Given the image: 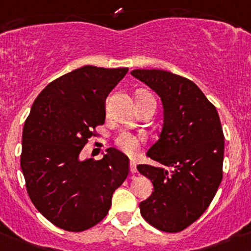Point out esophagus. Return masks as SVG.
Segmentation results:
<instances>
[{
    "mask_svg": "<svg viewBox=\"0 0 251 251\" xmlns=\"http://www.w3.org/2000/svg\"><path fill=\"white\" fill-rule=\"evenodd\" d=\"M129 169H130V173L135 174V173H137V164H135L134 161H130Z\"/></svg>",
    "mask_w": 251,
    "mask_h": 251,
    "instance_id": "esophagus-1",
    "label": "esophagus"
}]
</instances>
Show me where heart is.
Wrapping results in <instances>:
<instances>
[{"label":"heart","instance_id":"1","mask_svg":"<svg viewBox=\"0 0 251 251\" xmlns=\"http://www.w3.org/2000/svg\"><path fill=\"white\" fill-rule=\"evenodd\" d=\"M142 94L151 96V95L147 94V92H142ZM143 143H144V138L138 137V135L132 134L129 132H122L114 138V144H116V147L121 151H123L124 154L130 155V156H133V155H135L139 151Z\"/></svg>","mask_w":251,"mask_h":251}]
</instances>
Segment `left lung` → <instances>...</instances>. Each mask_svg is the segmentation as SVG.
<instances>
[{
    "mask_svg": "<svg viewBox=\"0 0 251 251\" xmlns=\"http://www.w3.org/2000/svg\"><path fill=\"white\" fill-rule=\"evenodd\" d=\"M163 101L164 124L147 156L161 166L138 165L154 185L140 202L143 218L156 229L177 233L211 204L223 178L224 135L216 107L195 82L164 70H133Z\"/></svg>",
    "mask_w": 251,
    "mask_h": 251,
    "instance_id": "1",
    "label": "left lung"
}]
</instances>
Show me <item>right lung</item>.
<instances>
[{
    "mask_svg": "<svg viewBox=\"0 0 251 251\" xmlns=\"http://www.w3.org/2000/svg\"><path fill=\"white\" fill-rule=\"evenodd\" d=\"M128 68L86 65L51 81L35 99L22 135L21 168L28 196L54 226L92 228L108 213L112 195L129 174V159L114 148L101 160H80L104 123V101Z\"/></svg>",
    "mask_w": 251,
    "mask_h": 251,
    "instance_id": "add662e5",
    "label": "right lung"
}]
</instances>
